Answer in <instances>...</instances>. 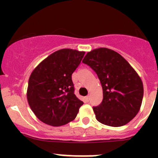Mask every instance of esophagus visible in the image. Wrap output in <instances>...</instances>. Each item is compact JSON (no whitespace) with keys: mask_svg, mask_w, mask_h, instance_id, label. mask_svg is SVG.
<instances>
[{"mask_svg":"<svg viewBox=\"0 0 158 158\" xmlns=\"http://www.w3.org/2000/svg\"><path fill=\"white\" fill-rule=\"evenodd\" d=\"M89 100H90V96H89V95H88V96L85 97V101H86L87 102H89Z\"/></svg>","mask_w":158,"mask_h":158,"instance_id":"esophagus-1","label":"esophagus"}]
</instances>
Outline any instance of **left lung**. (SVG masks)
Listing matches in <instances>:
<instances>
[{
    "label": "left lung",
    "mask_w": 158,
    "mask_h": 158,
    "mask_svg": "<svg viewBox=\"0 0 158 158\" xmlns=\"http://www.w3.org/2000/svg\"><path fill=\"white\" fill-rule=\"evenodd\" d=\"M82 63L96 73L102 86V102L93 107L97 120L111 127L128 124L139 111L144 95L136 71L120 54L108 48L88 52Z\"/></svg>",
    "instance_id": "obj_1"
}]
</instances>
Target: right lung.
<instances>
[{
  "label": "right lung",
  "mask_w": 158,
  "mask_h": 158,
  "mask_svg": "<svg viewBox=\"0 0 158 158\" xmlns=\"http://www.w3.org/2000/svg\"><path fill=\"white\" fill-rule=\"evenodd\" d=\"M83 51L63 49L43 60L28 82V104L41 122L61 126L74 120L83 105L74 94L72 74L80 64Z\"/></svg>",
  "instance_id": "1"
}]
</instances>
